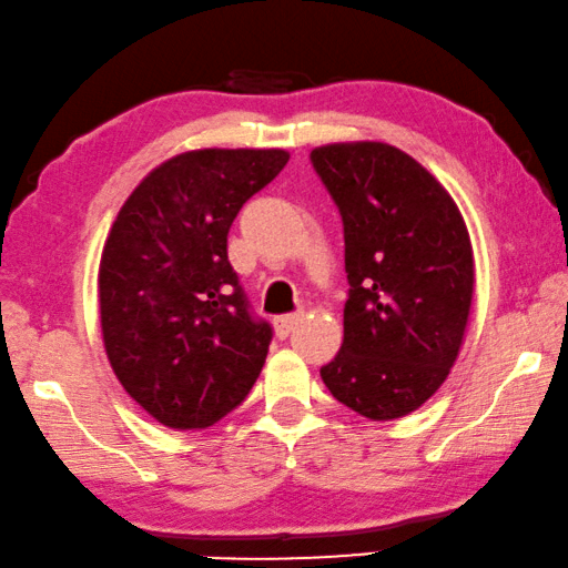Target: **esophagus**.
<instances>
[{"label":"esophagus","mask_w":568,"mask_h":568,"mask_svg":"<svg viewBox=\"0 0 568 568\" xmlns=\"http://www.w3.org/2000/svg\"><path fill=\"white\" fill-rule=\"evenodd\" d=\"M304 320V312H292V314H282V317H276V333L286 337L292 333V329L300 325V322Z\"/></svg>","instance_id":"1"}]
</instances>
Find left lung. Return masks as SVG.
<instances>
[{
  "label": "left lung",
  "mask_w": 568,
  "mask_h": 568,
  "mask_svg": "<svg viewBox=\"0 0 568 568\" xmlns=\"http://www.w3.org/2000/svg\"><path fill=\"white\" fill-rule=\"evenodd\" d=\"M345 229V337L322 365L339 404L390 422L426 404L465 343L475 256L459 207L414 156L383 142L312 150Z\"/></svg>",
  "instance_id": "obj_1"
}]
</instances>
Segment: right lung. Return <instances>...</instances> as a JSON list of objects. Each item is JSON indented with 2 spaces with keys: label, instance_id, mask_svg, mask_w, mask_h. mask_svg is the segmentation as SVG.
I'll list each match as a JSON object with an SVG mask.
<instances>
[{
  "label": "right lung",
  "instance_id": "right-lung-1",
  "mask_svg": "<svg viewBox=\"0 0 568 568\" xmlns=\"http://www.w3.org/2000/svg\"><path fill=\"white\" fill-rule=\"evenodd\" d=\"M284 150H193L126 197L99 266L101 335L129 396L170 429H205L241 404L266 363L272 327L248 312L229 231Z\"/></svg>",
  "mask_w": 568,
  "mask_h": 568
}]
</instances>
